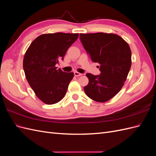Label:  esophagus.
<instances>
[{"label": "esophagus", "mask_w": 156, "mask_h": 156, "mask_svg": "<svg viewBox=\"0 0 156 156\" xmlns=\"http://www.w3.org/2000/svg\"><path fill=\"white\" fill-rule=\"evenodd\" d=\"M74 75H75V76L79 77V76H81L83 74L82 73H80L77 72H74Z\"/></svg>", "instance_id": "1"}]
</instances>
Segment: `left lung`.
I'll return each mask as SVG.
<instances>
[{
	"mask_svg": "<svg viewBox=\"0 0 156 156\" xmlns=\"http://www.w3.org/2000/svg\"><path fill=\"white\" fill-rule=\"evenodd\" d=\"M80 40L94 62L100 64L101 73H87L89 82L84 92L94 101L105 102L119 92L131 66L128 44L119 35L103 32L80 34Z\"/></svg>",
	"mask_w": 156,
	"mask_h": 156,
	"instance_id": "left-lung-1",
	"label": "left lung"
}]
</instances>
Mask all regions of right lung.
Returning <instances> with one entry per match:
<instances>
[{
  "label": "right lung",
  "mask_w": 156,
  "mask_h": 156,
  "mask_svg": "<svg viewBox=\"0 0 156 156\" xmlns=\"http://www.w3.org/2000/svg\"><path fill=\"white\" fill-rule=\"evenodd\" d=\"M78 37V33L41 34L26 51L23 58L26 79L36 96L46 104L60 101L66 93L74 74L57 69L55 65L59 59H64L67 50Z\"/></svg>",
  "instance_id": "add662e5"
}]
</instances>
